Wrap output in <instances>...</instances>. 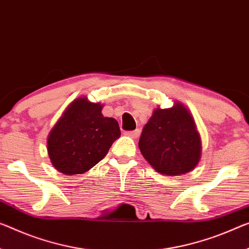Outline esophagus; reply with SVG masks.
I'll use <instances>...</instances> for the list:
<instances>
[{
	"instance_id": "1",
	"label": "esophagus",
	"mask_w": 249,
	"mask_h": 249,
	"mask_svg": "<svg viewBox=\"0 0 249 249\" xmlns=\"http://www.w3.org/2000/svg\"><path fill=\"white\" fill-rule=\"evenodd\" d=\"M125 136H129V137H132V138H137L139 137L140 135V130H133V131H125L124 132Z\"/></svg>"
}]
</instances>
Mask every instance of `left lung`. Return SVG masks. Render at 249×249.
<instances>
[{
  "label": "left lung",
  "instance_id": "1",
  "mask_svg": "<svg viewBox=\"0 0 249 249\" xmlns=\"http://www.w3.org/2000/svg\"><path fill=\"white\" fill-rule=\"evenodd\" d=\"M144 159L158 173L179 176L189 173L199 162L200 136L190 112L176 102L168 109H155L139 139Z\"/></svg>",
  "mask_w": 249,
  "mask_h": 249
}]
</instances>
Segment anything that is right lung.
I'll list each match as a JSON object with an SVG mask.
<instances>
[{"label": "right lung", "instance_id": "right-lung-1", "mask_svg": "<svg viewBox=\"0 0 249 249\" xmlns=\"http://www.w3.org/2000/svg\"><path fill=\"white\" fill-rule=\"evenodd\" d=\"M100 103L86 97L70 103L48 137V154L53 167L64 175L90 170L108 154L120 137L118 121L103 117Z\"/></svg>", "mask_w": 249, "mask_h": 249}]
</instances>
